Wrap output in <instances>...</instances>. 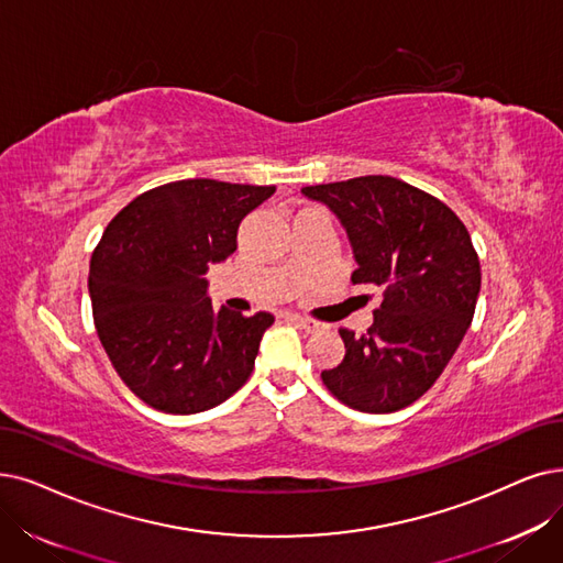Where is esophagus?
<instances>
[{
  "instance_id": "34e87169",
  "label": "esophagus",
  "mask_w": 563,
  "mask_h": 563,
  "mask_svg": "<svg viewBox=\"0 0 563 563\" xmlns=\"http://www.w3.org/2000/svg\"><path fill=\"white\" fill-rule=\"evenodd\" d=\"M286 319H288L290 323H296L298 328L307 330V332H313V330H319V323H317V321H311V319H305V317H298V313H286Z\"/></svg>"
}]
</instances>
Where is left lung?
Segmentation results:
<instances>
[{
    "label": "left lung",
    "mask_w": 563,
    "mask_h": 563,
    "mask_svg": "<svg viewBox=\"0 0 563 563\" xmlns=\"http://www.w3.org/2000/svg\"><path fill=\"white\" fill-rule=\"evenodd\" d=\"M344 227L353 284L384 286L363 336L342 328L344 360L323 369L325 388L346 407L393 413L434 386L471 325L481 261L460 217L397 177L365 175L302 187Z\"/></svg>",
    "instance_id": "8db88e82"
}]
</instances>
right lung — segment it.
<instances>
[{"label":"right lung","instance_id":"add662e5","mask_svg":"<svg viewBox=\"0 0 563 563\" xmlns=\"http://www.w3.org/2000/svg\"><path fill=\"white\" fill-rule=\"evenodd\" d=\"M275 187L179 179L133 198L89 261V298L112 367L152 409L200 413L252 376L275 317L212 309V263L238 250L240 221Z\"/></svg>","mask_w":563,"mask_h":563}]
</instances>
